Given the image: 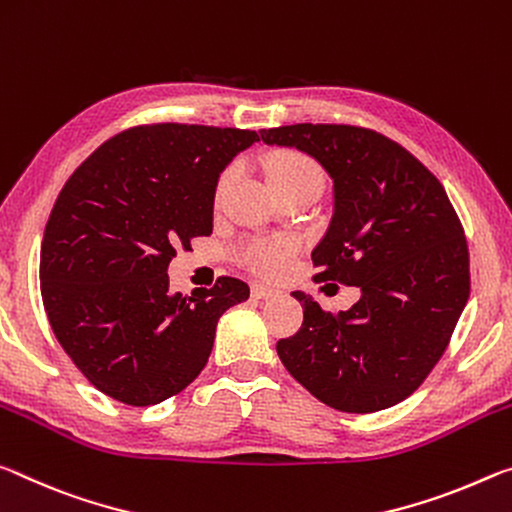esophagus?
Here are the masks:
<instances>
[{"instance_id": "esophagus-1", "label": "esophagus", "mask_w": 512, "mask_h": 512, "mask_svg": "<svg viewBox=\"0 0 512 512\" xmlns=\"http://www.w3.org/2000/svg\"><path fill=\"white\" fill-rule=\"evenodd\" d=\"M279 295V290L276 288H272V286H265V283H254V286H251V297L254 299H270V297H276Z\"/></svg>"}]
</instances>
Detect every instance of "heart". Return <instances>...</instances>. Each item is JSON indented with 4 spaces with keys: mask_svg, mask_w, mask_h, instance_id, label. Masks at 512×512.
I'll use <instances>...</instances> for the list:
<instances>
[{
    "mask_svg": "<svg viewBox=\"0 0 512 512\" xmlns=\"http://www.w3.org/2000/svg\"><path fill=\"white\" fill-rule=\"evenodd\" d=\"M233 167L224 170V174L217 181L215 195L220 197L233 179ZM267 179L274 192L301 188V186H324L322 167L317 165L313 158H308L299 152H279L267 161ZM297 240L292 238H267V240H254L247 242L240 251V258L249 265L251 270L258 274H279L288 267L292 256L297 254Z\"/></svg>",
    "mask_w": 512,
    "mask_h": 512,
    "instance_id": "heart-1",
    "label": "heart"
}]
</instances>
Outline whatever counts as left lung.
<instances>
[{
	"label": "left lung",
	"instance_id": "1",
	"mask_svg": "<svg viewBox=\"0 0 512 512\" xmlns=\"http://www.w3.org/2000/svg\"><path fill=\"white\" fill-rule=\"evenodd\" d=\"M261 138L297 147L329 172L335 211L313 249L315 281L360 290L338 315L292 292L304 322L276 342L281 363L342 413L399 404L445 354L469 297L467 240L445 188L408 149L372 129L290 124L263 129Z\"/></svg>",
	"mask_w": 512,
	"mask_h": 512
}]
</instances>
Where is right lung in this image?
<instances>
[{
	"label": "right lung",
	"mask_w": 512,
	"mask_h": 512,
	"mask_svg": "<svg viewBox=\"0 0 512 512\" xmlns=\"http://www.w3.org/2000/svg\"><path fill=\"white\" fill-rule=\"evenodd\" d=\"M256 131L140 124L83 161L58 192L40 247V295L65 354L127 406L179 395L211 356L215 326L249 286L220 276L170 295L177 249L213 233L217 179Z\"/></svg>",
	"instance_id": "1"
}]
</instances>
